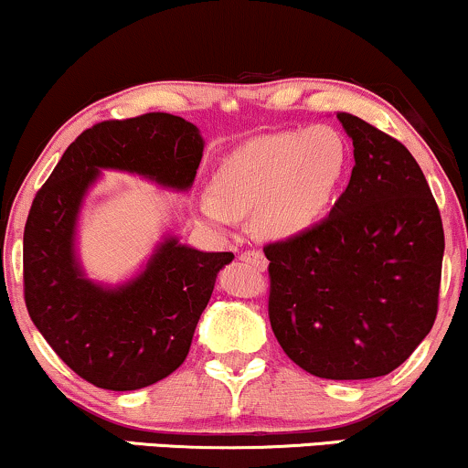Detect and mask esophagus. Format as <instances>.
I'll return each mask as SVG.
<instances>
[{"label":"esophagus","mask_w":468,"mask_h":468,"mask_svg":"<svg viewBox=\"0 0 468 468\" xmlns=\"http://www.w3.org/2000/svg\"><path fill=\"white\" fill-rule=\"evenodd\" d=\"M241 260H244V261H250L252 266L261 268V271H264V268L268 266V261H266L264 252H261V250H246V252H241Z\"/></svg>","instance_id":"34e87169"}]
</instances>
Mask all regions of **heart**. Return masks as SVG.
<instances>
[{"label":"heart","instance_id":"obj_1","mask_svg":"<svg viewBox=\"0 0 468 468\" xmlns=\"http://www.w3.org/2000/svg\"><path fill=\"white\" fill-rule=\"evenodd\" d=\"M347 163L346 138L330 125L266 133L219 163L216 189L202 191L196 208L218 229L235 227L239 216L255 211L261 235L294 238L330 211Z\"/></svg>","mask_w":468,"mask_h":468}]
</instances>
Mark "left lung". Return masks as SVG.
Segmentation results:
<instances>
[{
  "mask_svg": "<svg viewBox=\"0 0 468 468\" xmlns=\"http://www.w3.org/2000/svg\"><path fill=\"white\" fill-rule=\"evenodd\" d=\"M354 144L352 178L330 216L268 244V314L305 372L363 380L394 372L438 313L444 230L405 144L338 112Z\"/></svg>",
  "mask_w": 468,
  "mask_h": 468,
  "instance_id": "1",
  "label": "left lung"
}]
</instances>
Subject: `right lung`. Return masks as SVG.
<instances>
[{
  "label": "right lung",
  "instance_id": "right-lung-1",
  "mask_svg": "<svg viewBox=\"0 0 468 468\" xmlns=\"http://www.w3.org/2000/svg\"><path fill=\"white\" fill-rule=\"evenodd\" d=\"M204 141L189 121L143 114L105 121L66 149L32 200L24 230V294L32 324L69 369L96 388L132 391L185 363L193 332L233 252H204L165 233L136 275L88 277L77 252L85 196L103 171H122L185 193Z\"/></svg>",
  "mask_w": 468,
  "mask_h": 468
}]
</instances>
